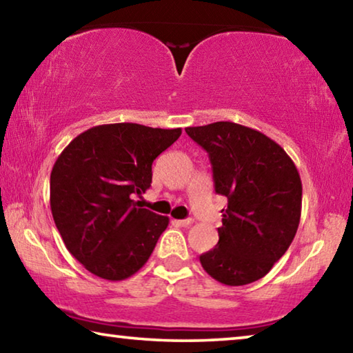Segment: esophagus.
<instances>
[{
    "label": "esophagus",
    "instance_id": "34e87169",
    "mask_svg": "<svg viewBox=\"0 0 353 353\" xmlns=\"http://www.w3.org/2000/svg\"><path fill=\"white\" fill-rule=\"evenodd\" d=\"M176 225H181V227H188L191 225V223H193V219H174L172 221Z\"/></svg>",
    "mask_w": 353,
    "mask_h": 353
}]
</instances>
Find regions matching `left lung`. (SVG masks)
Wrapping results in <instances>:
<instances>
[{"instance_id": "1", "label": "left lung", "mask_w": 353, "mask_h": 353, "mask_svg": "<svg viewBox=\"0 0 353 353\" xmlns=\"http://www.w3.org/2000/svg\"><path fill=\"white\" fill-rule=\"evenodd\" d=\"M185 132L208 154L214 191L227 198L216 246L199 256L208 276L229 286L265 277L301 221L302 182L296 165L270 137L218 121Z\"/></svg>"}]
</instances>
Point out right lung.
Wrapping results in <instances>:
<instances>
[{
	"label": "right lung",
	"mask_w": 353,
	"mask_h": 353,
	"mask_svg": "<svg viewBox=\"0 0 353 353\" xmlns=\"http://www.w3.org/2000/svg\"><path fill=\"white\" fill-rule=\"evenodd\" d=\"M181 134V128L103 124L77 135L59 155L50 182L52 218L87 271L124 280L151 256L170 219L132 198L151 187L152 162Z\"/></svg>",
	"instance_id": "obj_1"
}]
</instances>
